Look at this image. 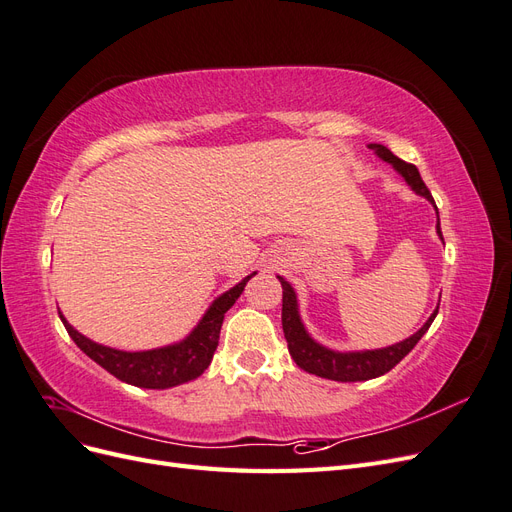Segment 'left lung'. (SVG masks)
Wrapping results in <instances>:
<instances>
[{"mask_svg": "<svg viewBox=\"0 0 512 512\" xmlns=\"http://www.w3.org/2000/svg\"><path fill=\"white\" fill-rule=\"evenodd\" d=\"M369 149L376 151V156L382 158L384 162L393 164L397 173L408 181L410 188L425 196L429 203H433V196L427 190V185L423 183L421 175H418V168L414 164H408L404 160H399L393 156L391 149H386L384 145L371 143ZM438 235L442 239V230H440V218H438ZM277 280L282 282V327H284V337L288 342V352L301 369H305L307 374H316L320 378L327 380H337V382H361V380H371L378 378L386 371H391L404 356L418 344L427 329L431 327L433 318L438 314L436 312L429 316V320L418 329L412 337L404 339V342L393 344L389 348H380V350H363V352H335L320 346L314 342L309 333L305 331L301 316H299V305H297V294H294L292 286L284 280V277L277 275Z\"/></svg>", "mask_w": 512, "mask_h": 512, "instance_id": "left-lung-1", "label": "left lung"}]
</instances>
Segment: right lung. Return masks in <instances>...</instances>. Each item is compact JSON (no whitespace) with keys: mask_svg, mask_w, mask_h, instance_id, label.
<instances>
[{"mask_svg":"<svg viewBox=\"0 0 512 512\" xmlns=\"http://www.w3.org/2000/svg\"><path fill=\"white\" fill-rule=\"evenodd\" d=\"M252 275H247L235 288H230L222 297L215 299L203 320L196 324V329L185 337L183 342L156 350L123 352L108 348L81 335L61 314L59 318L64 322L68 335L74 339V344L79 346L91 361H96L100 367H104L108 374H113L121 382L141 386V389H170V386L198 378L209 367L213 352L220 342L224 314L235 305Z\"/></svg>","mask_w":512,"mask_h":512,"instance_id":"right-lung-1","label":"right lung"}]
</instances>
